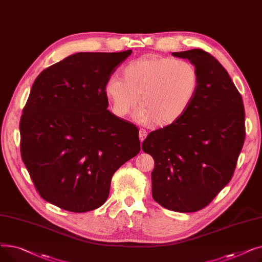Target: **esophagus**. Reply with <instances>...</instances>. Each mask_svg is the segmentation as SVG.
Here are the masks:
<instances>
[{"label": "esophagus", "mask_w": 262, "mask_h": 262, "mask_svg": "<svg viewBox=\"0 0 262 262\" xmlns=\"http://www.w3.org/2000/svg\"><path fill=\"white\" fill-rule=\"evenodd\" d=\"M146 136H147L146 130H144V129H140V132H139V138H140V141H141V142L146 138Z\"/></svg>", "instance_id": "esophagus-1"}]
</instances>
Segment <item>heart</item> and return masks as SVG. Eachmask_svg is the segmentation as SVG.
I'll return each instance as SVG.
<instances>
[{"label":"heart","mask_w":262,"mask_h":262,"mask_svg":"<svg viewBox=\"0 0 262 262\" xmlns=\"http://www.w3.org/2000/svg\"><path fill=\"white\" fill-rule=\"evenodd\" d=\"M122 78L109 77L104 92L116 116L130 114L138 101L136 118L167 126L180 119L194 100L200 75L193 63L147 55L122 69Z\"/></svg>","instance_id":"heart-1"}]
</instances>
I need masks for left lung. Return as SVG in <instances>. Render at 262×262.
I'll list each match as a JSON object with an SVG mask.
<instances>
[{"label": "left lung", "mask_w": 262, "mask_h": 262, "mask_svg": "<svg viewBox=\"0 0 262 262\" xmlns=\"http://www.w3.org/2000/svg\"><path fill=\"white\" fill-rule=\"evenodd\" d=\"M200 75L194 100L168 126L150 133L143 152L154 158L152 195L162 207L195 212L231 180L245 140L242 96L225 68L201 49L172 53Z\"/></svg>", "instance_id": "1"}]
</instances>
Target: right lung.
Here are the masks:
<instances>
[{"mask_svg":"<svg viewBox=\"0 0 262 262\" xmlns=\"http://www.w3.org/2000/svg\"><path fill=\"white\" fill-rule=\"evenodd\" d=\"M132 52L73 54L34 81L20 120L21 157L39 195L61 209L101 207L115 172L140 152L138 127L107 110L104 92Z\"/></svg>","mask_w":262,"mask_h":262,"instance_id":"add662e5","label":"right lung"}]
</instances>
